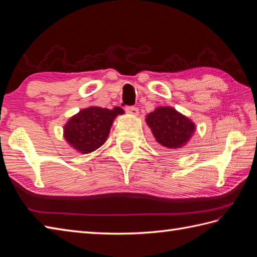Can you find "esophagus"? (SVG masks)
<instances>
[{
  "instance_id": "1",
  "label": "esophagus",
  "mask_w": 257,
  "mask_h": 257,
  "mask_svg": "<svg viewBox=\"0 0 257 257\" xmlns=\"http://www.w3.org/2000/svg\"><path fill=\"white\" fill-rule=\"evenodd\" d=\"M125 111H127L129 114H133V116H138L139 110L137 107H134V106H130L125 108Z\"/></svg>"
}]
</instances>
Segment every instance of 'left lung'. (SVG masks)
I'll use <instances>...</instances> for the list:
<instances>
[{
    "mask_svg": "<svg viewBox=\"0 0 257 257\" xmlns=\"http://www.w3.org/2000/svg\"><path fill=\"white\" fill-rule=\"evenodd\" d=\"M156 141L165 149H181L195 133V123L169 106L157 107L146 116Z\"/></svg>",
    "mask_w": 257,
    "mask_h": 257,
    "instance_id": "obj_1",
    "label": "left lung"
}]
</instances>
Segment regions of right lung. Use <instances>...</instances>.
<instances>
[{"mask_svg":"<svg viewBox=\"0 0 257 257\" xmlns=\"http://www.w3.org/2000/svg\"><path fill=\"white\" fill-rule=\"evenodd\" d=\"M122 108L90 106L70 117L64 125V138L74 150L87 155L106 143L113 120L123 114Z\"/></svg>","mask_w":257,"mask_h":257,"instance_id":"right-lung-1","label":"right lung"}]
</instances>
